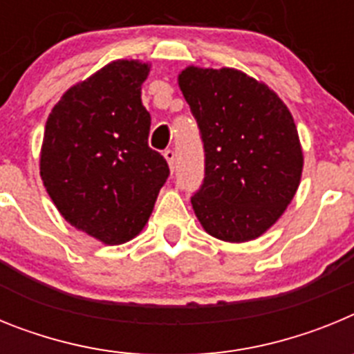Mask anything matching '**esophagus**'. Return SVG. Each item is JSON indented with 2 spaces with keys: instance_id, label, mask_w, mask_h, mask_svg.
Wrapping results in <instances>:
<instances>
[{
  "instance_id": "34e87169",
  "label": "esophagus",
  "mask_w": 354,
  "mask_h": 354,
  "mask_svg": "<svg viewBox=\"0 0 354 354\" xmlns=\"http://www.w3.org/2000/svg\"><path fill=\"white\" fill-rule=\"evenodd\" d=\"M162 156H165V159H167V161H168L170 168H171V170H174V168H175V152H174V150H171V149L165 150V152H162Z\"/></svg>"
}]
</instances>
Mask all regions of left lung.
I'll use <instances>...</instances> for the list:
<instances>
[{"mask_svg":"<svg viewBox=\"0 0 354 354\" xmlns=\"http://www.w3.org/2000/svg\"><path fill=\"white\" fill-rule=\"evenodd\" d=\"M179 86L200 129L205 177L192 196L205 232L245 243L283 214L299 186L303 152L282 99L236 68L187 67Z\"/></svg>","mask_w":354,"mask_h":354,"instance_id":"1","label":"left lung"}]
</instances>
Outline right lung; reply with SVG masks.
Listing matches in <instances>:
<instances>
[{
	"label": "right lung",
	"mask_w": 354,
	"mask_h": 354,
	"mask_svg": "<svg viewBox=\"0 0 354 354\" xmlns=\"http://www.w3.org/2000/svg\"><path fill=\"white\" fill-rule=\"evenodd\" d=\"M150 67L117 60L74 84L46 122L40 177L65 220L104 245L142 232L167 183V159L149 147L142 84Z\"/></svg>",
	"instance_id": "1"
}]
</instances>
